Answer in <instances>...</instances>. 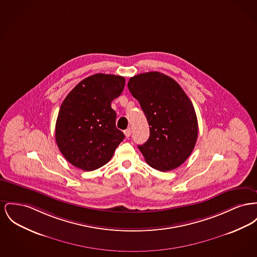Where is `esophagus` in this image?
<instances>
[{
  "mask_svg": "<svg viewBox=\"0 0 257 257\" xmlns=\"http://www.w3.org/2000/svg\"><path fill=\"white\" fill-rule=\"evenodd\" d=\"M124 134H125V136L127 137V138H129V137L131 136V134H132V130L130 128H128V129H126L124 131Z\"/></svg>",
  "mask_w": 257,
  "mask_h": 257,
  "instance_id": "esophagus-1",
  "label": "esophagus"
}]
</instances>
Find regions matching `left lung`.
I'll list each match as a JSON object with an SVG mask.
<instances>
[{"instance_id": "1", "label": "left lung", "mask_w": 257, "mask_h": 257, "mask_svg": "<svg viewBox=\"0 0 257 257\" xmlns=\"http://www.w3.org/2000/svg\"><path fill=\"white\" fill-rule=\"evenodd\" d=\"M128 88L150 125V138L138 146L146 162L162 172L174 170L189 157L198 138L194 106L180 84L159 72L129 79Z\"/></svg>"}]
</instances>
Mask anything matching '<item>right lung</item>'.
I'll use <instances>...</instances> for the list:
<instances>
[{
	"label": "right lung",
	"mask_w": 257,
	"mask_h": 257,
	"mask_svg": "<svg viewBox=\"0 0 257 257\" xmlns=\"http://www.w3.org/2000/svg\"><path fill=\"white\" fill-rule=\"evenodd\" d=\"M123 76L96 74L81 80L63 101L55 139L64 157L83 171L106 164L124 134L115 126L111 102L120 96Z\"/></svg>",
	"instance_id": "right-lung-1"
}]
</instances>
